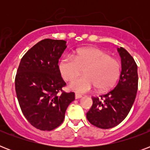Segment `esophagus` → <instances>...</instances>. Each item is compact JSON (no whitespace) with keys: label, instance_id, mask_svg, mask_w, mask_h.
Listing matches in <instances>:
<instances>
[{"label":"esophagus","instance_id":"34e87169","mask_svg":"<svg viewBox=\"0 0 150 150\" xmlns=\"http://www.w3.org/2000/svg\"><path fill=\"white\" fill-rule=\"evenodd\" d=\"M75 99H80V98H82V95H80V94L75 93Z\"/></svg>","mask_w":150,"mask_h":150}]
</instances>
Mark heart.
Wrapping results in <instances>:
<instances>
[{
    "label": "heart",
    "mask_w": 150,
    "mask_h": 150,
    "mask_svg": "<svg viewBox=\"0 0 150 150\" xmlns=\"http://www.w3.org/2000/svg\"><path fill=\"white\" fill-rule=\"evenodd\" d=\"M58 68L65 80H72L85 69L86 75L75 78L69 84L71 89L79 93H85L96 87L101 91L107 90L114 86L121 73V66L116 59L95 47L79 49L74 57H63Z\"/></svg>",
    "instance_id": "b5f03b06"
}]
</instances>
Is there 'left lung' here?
Here are the masks:
<instances>
[{"mask_svg": "<svg viewBox=\"0 0 150 150\" xmlns=\"http://www.w3.org/2000/svg\"><path fill=\"white\" fill-rule=\"evenodd\" d=\"M121 71L118 83L107 93L93 97V106L87 112L88 121L103 129L114 128L130 111L138 90V67L135 60L123 47L117 48Z\"/></svg>", "mask_w": 150, "mask_h": 150, "instance_id": "left-lung-1", "label": "left lung"}]
</instances>
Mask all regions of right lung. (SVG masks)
<instances>
[{
  "mask_svg": "<svg viewBox=\"0 0 150 150\" xmlns=\"http://www.w3.org/2000/svg\"><path fill=\"white\" fill-rule=\"evenodd\" d=\"M66 41L45 39L22 57L15 76V92L27 121L37 129L51 131L61 125L74 93L62 92L65 86L58 61Z\"/></svg>",
  "mask_w": 150,
  "mask_h": 150,
  "instance_id": "1",
  "label": "right lung"
}]
</instances>
